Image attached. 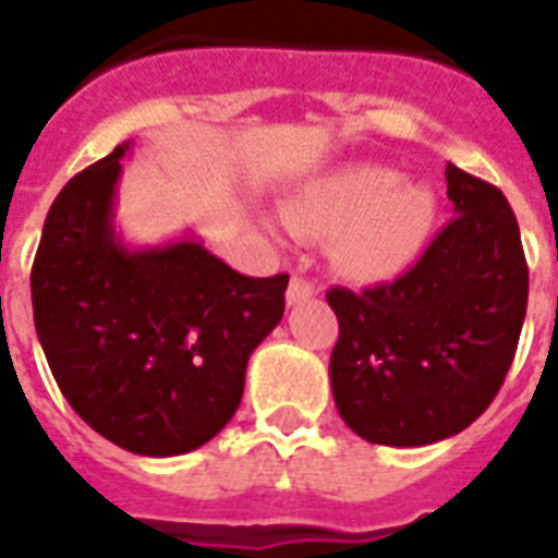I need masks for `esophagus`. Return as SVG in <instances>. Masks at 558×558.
Masks as SVG:
<instances>
[{"label": "esophagus", "mask_w": 558, "mask_h": 558, "mask_svg": "<svg viewBox=\"0 0 558 558\" xmlns=\"http://www.w3.org/2000/svg\"><path fill=\"white\" fill-rule=\"evenodd\" d=\"M313 295H315V287L310 283V280L298 278V275L289 280V289H287V304L289 306L301 304V301H310Z\"/></svg>", "instance_id": "34e87169"}]
</instances>
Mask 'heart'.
<instances>
[{
  "instance_id": "obj_1",
  "label": "heart",
  "mask_w": 558,
  "mask_h": 558,
  "mask_svg": "<svg viewBox=\"0 0 558 558\" xmlns=\"http://www.w3.org/2000/svg\"><path fill=\"white\" fill-rule=\"evenodd\" d=\"M434 193L399 185L376 165H350L304 193L287 214L295 234L332 240V260L353 280H385L402 271L423 248L434 226Z\"/></svg>"
}]
</instances>
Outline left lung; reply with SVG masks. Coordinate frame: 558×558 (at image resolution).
I'll return each instance as SVG.
<instances>
[{
  "label": "left lung",
  "mask_w": 558,
  "mask_h": 558,
  "mask_svg": "<svg viewBox=\"0 0 558 558\" xmlns=\"http://www.w3.org/2000/svg\"><path fill=\"white\" fill-rule=\"evenodd\" d=\"M454 219L393 283L330 289L341 420L367 442L428 446L484 414L510 371L527 313L515 214L489 182L446 165Z\"/></svg>",
  "instance_id": "8db88e82"
}]
</instances>
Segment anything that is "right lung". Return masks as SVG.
Segmentation results:
<instances>
[{
	"label": "right lung",
	"instance_id": "right-lung-1",
	"mask_svg": "<svg viewBox=\"0 0 558 558\" xmlns=\"http://www.w3.org/2000/svg\"><path fill=\"white\" fill-rule=\"evenodd\" d=\"M130 147L57 193L31 269L34 327L83 423L133 454L173 458L234 416L289 275L245 278L193 234L126 245L116 199Z\"/></svg>",
	"mask_w": 558,
	"mask_h": 558
}]
</instances>
